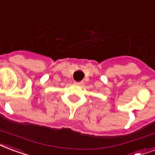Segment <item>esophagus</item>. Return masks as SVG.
<instances>
[{
	"mask_svg": "<svg viewBox=\"0 0 155 155\" xmlns=\"http://www.w3.org/2000/svg\"><path fill=\"white\" fill-rule=\"evenodd\" d=\"M74 84H76V85H81L83 83H82V82H77V81H74Z\"/></svg>",
	"mask_w": 155,
	"mask_h": 155,
	"instance_id": "34e87169",
	"label": "esophagus"
}]
</instances>
